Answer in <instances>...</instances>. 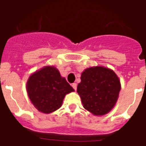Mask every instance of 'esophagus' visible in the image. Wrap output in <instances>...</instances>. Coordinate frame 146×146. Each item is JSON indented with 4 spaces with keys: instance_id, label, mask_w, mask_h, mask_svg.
<instances>
[{
    "instance_id": "1",
    "label": "esophagus",
    "mask_w": 146,
    "mask_h": 146,
    "mask_svg": "<svg viewBox=\"0 0 146 146\" xmlns=\"http://www.w3.org/2000/svg\"><path fill=\"white\" fill-rule=\"evenodd\" d=\"M72 88H73L74 90H75V91L77 90V84H76V83H72Z\"/></svg>"
}]
</instances>
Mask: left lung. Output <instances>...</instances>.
<instances>
[{
	"label": "left lung",
	"instance_id": "left-lung-1",
	"mask_svg": "<svg viewBox=\"0 0 146 146\" xmlns=\"http://www.w3.org/2000/svg\"><path fill=\"white\" fill-rule=\"evenodd\" d=\"M80 79L77 91L83 108L94 115L109 113L114 108L121 91L116 74L107 67L97 66L85 69Z\"/></svg>",
	"mask_w": 146,
	"mask_h": 146
}]
</instances>
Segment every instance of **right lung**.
<instances>
[{
  "label": "right lung",
  "instance_id": "add662e5",
  "mask_svg": "<svg viewBox=\"0 0 146 146\" xmlns=\"http://www.w3.org/2000/svg\"><path fill=\"white\" fill-rule=\"evenodd\" d=\"M28 97L39 112L52 113L61 107L66 94L74 91L55 67L47 66L35 72L27 82Z\"/></svg>",
  "mask_w": 146,
  "mask_h": 146
}]
</instances>
